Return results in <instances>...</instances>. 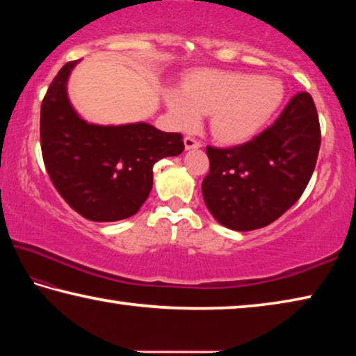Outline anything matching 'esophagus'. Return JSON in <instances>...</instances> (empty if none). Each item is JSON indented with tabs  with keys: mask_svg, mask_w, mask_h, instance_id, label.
Here are the masks:
<instances>
[{
	"mask_svg": "<svg viewBox=\"0 0 356 356\" xmlns=\"http://www.w3.org/2000/svg\"><path fill=\"white\" fill-rule=\"evenodd\" d=\"M184 144H185V149L190 150V149H200L201 147V143L195 140V138L191 136H185L184 138Z\"/></svg>",
	"mask_w": 356,
	"mask_h": 356,
	"instance_id": "1",
	"label": "esophagus"
}]
</instances>
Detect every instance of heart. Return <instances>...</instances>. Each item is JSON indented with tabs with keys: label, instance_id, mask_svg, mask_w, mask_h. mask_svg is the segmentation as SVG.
<instances>
[{
	"label": "heart",
	"instance_id": "b5f03b06",
	"mask_svg": "<svg viewBox=\"0 0 356 356\" xmlns=\"http://www.w3.org/2000/svg\"><path fill=\"white\" fill-rule=\"evenodd\" d=\"M165 104L182 129L197 125L210 114V130L222 143L238 144L254 138L273 118L284 99V86L273 76L242 72L201 70L180 89L165 91Z\"/></svg>",
	"mask_w": 356,
	"mask_h": 356
}]
</instances>
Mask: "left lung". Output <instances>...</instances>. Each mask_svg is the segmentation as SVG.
Listing matches in <instances>:
<instances>
[{
  "mask_svg": "<svg viewBox=\"0 0 356 356\" xmlns=\"http://www.w3.org/2000/svg\"><path fill=\"white\" fill-rule=\"evenodd\" d=\"M321 125L308 92L291 99L272 127L229 149L209 146L202 196L213 218L232 231L268 226L300 200L314 172Z\"/></svg>",
  "mask_w": 356,
  "mask_h": 356,
  "instance_id": "left-lung-1",
  "label": "left lung"
}]
</instances>
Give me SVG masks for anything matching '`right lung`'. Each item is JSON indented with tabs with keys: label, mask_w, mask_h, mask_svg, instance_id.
Segmentation results:
<instances>
[{
	"label": "right lung",
	"mask_w": 356,
	"mask_h": 356,
	"mask_svg": "<svg viewBox=\"0 0 356 356\" xmlns=\"http://www.w3.org/2000/svg\"><path fill=\"white\" fill-rule=\"evenodd\" d=\"M72 61L58 72L42 100L40 147L48 176L64 201L91 221H119L135 215L152 190V168L182 154L180 134L147 122L89 124L67 95Z\"/></svg>",
	"instance_id": "obj_1"
}]
</instances>
